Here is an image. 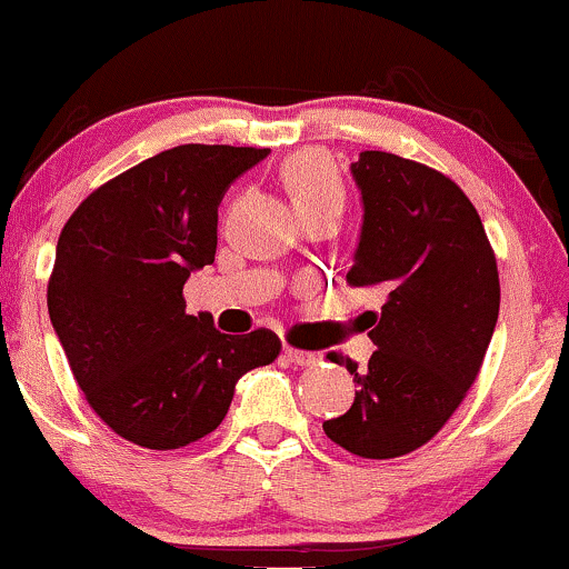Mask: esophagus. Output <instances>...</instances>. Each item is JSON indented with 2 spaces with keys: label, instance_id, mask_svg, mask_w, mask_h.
Returning <instances> with one entry per match:
<instances>
[{
  "label": "esophagus",
  "instance_id": "34e87169",
  "mask_svg": "<svg viewBox=\"0 0 569 569\" xmlns=\"http://www.w3.org/2000/svg\"><path fill=\"white\" fill-rule=\"evenodd\" d=\"M284 357L290 362H296V366H317V360H319L317 355L301 352V349H296V347H284Z\"/></svg>",
  "mask_w": 569,
  "mask_h": 569
}]
</instances>
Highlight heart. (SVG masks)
Here are the masks:
<instances>
[{
  "mask_svg": "<svg viewBox=\"0 0 569 569\" xmlns=\"http://www.w3.org/2000/svg\"><path fill=\"white\" fill-rule=\"evenodd\" d=\"M282 182L287 196H290L292 209L298 214L309 212V209L343 203V188L338 180V171L333 161L325 152L303 150L296 152L282 169Z\"/></svg>",
  "mask_w": 569,
  "mask_h": 569,
  "instance_id": "heart-1",
  "label": "heart"
}]
</instances>
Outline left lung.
<instances>
[{
	"label": "left lung",
	"mask_w": 569,
	"mask_h": 569,
	"mask_svg": "<svg viewBox=\"0 0 569 569\" xmlns=\"http://www.w3.org/2000/svg\"><path fill=\"white\" fill-rule=\"evenodd\" d=\"M352 177L362 226L347 282L381 284L387 301L366 368L328 355L357 392L322 430L357 457L392 459L425 446L468 395L500 315V277L481 217L449 177L381 150L360 152Z\"/></svg>",
	"instance_id": "obj_1"
}]
</instances>
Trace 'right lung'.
Masks as SVG:
<instances>
[{
	"mask_svg": "<svg viewBox=\"0 0 569 569\" xmlns=\"http://www.w3.org/2000/svg\"><path fill=\"white\" fill-rule=\"evenodd\" d=\"M268 152L171 147L93 190L63 226L50 322L88 403L131 443L166 451L209 436L236 381L282 349L263 328L220 333L182 298L190 273L214 263L222 196Z\"/></svg>",
	"mask_w": 569,
	"mask_h": 569,
	"instance_id": "1",
	"label": "right lung"
}]
</instances>
